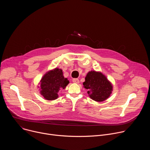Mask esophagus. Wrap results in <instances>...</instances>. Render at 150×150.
Wrapping results in <instances>:
<instances>
[{"instance_id": "esophagus-1", "label": "esophagus", "mask_w": 150, "mask_h": 150, "mask_svg": "<svg viewBox=\"0 0 150 150\" xmlns=\"http://www.w3.org/2000/svg\"><path fill=\"white\" fill-rule=\"evenodd\" d=\"M72 81H73V82H74V83H79V79H77V78H74V79H73Z\"/></svg>"}]
</instances>
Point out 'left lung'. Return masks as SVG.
Returning <instances> with one entry per match:
<instances>
[{
  "instance_id": "obj_1",
  "label": "left lung",
  "mask_w": 150,
  "mask_h": 150,
  "mask_svg": "<svg viewBox=\"0 0 150 150\" xmlns=\"http://www.w3.org/2000/svg\"><path fill=\"white\" fill-rule=\"evenodd\" d=\"M83 87L88 90V96L97 102L108 99L113 91L112 82L100 71H89L83 82Z\"/></svg>"
}]
</instances>
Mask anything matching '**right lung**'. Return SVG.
<instances>
[{
	"instance_id": "1",
	"label": "right lung",
	"mask_w": 150,
	"mask_h": 150,
	"mask_svg": "<svg viewBox=\"0 0 150 150\" xmlns=\"http://www.w3.org/2000/svg\"><path fill=\"white\" fill-rule=\"evenodd\" d=\"M69 81L63 76L62 69L56 68L47 71L41 78L38 86L40 94L49 101L57 99L61 89H65Z\"/></svg>"
}]
</instances>
